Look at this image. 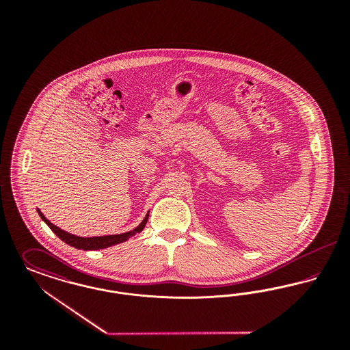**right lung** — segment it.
Wrapping results in <instances>:
<instances>
[{
    "label": "right lung",
    "mask_w": 350,
    "mask_h": 350,
    "mask_svg": "<svg viewBox=\"0 0 350 350\" xmlns=\"http://www.w3.org/2000/svg\"><path fill=\"white\" fill-rule=\"evenodd\" d=\"M38 210V214L42 217V220L46 221V224L50 227L52 230V232H55V234H57L59 239H62L64 243H67L68 245L70 247H75L77 250H103V248H109L111 245H116L119 243H123L126 240H129L131 236H133L135 233L142 232L143 228L146 227L147 224V220L150 217V213L146 215L144 220L130 232L120 233V234H107V236H97V237H81V236H76V234H70V233L66 232L63 230H60L59 227L53 226L51 223L49 219H46V217L40 213L39 208Z\"/></svg>",
    "instance_id": "add662e5"
}]
</instances>
